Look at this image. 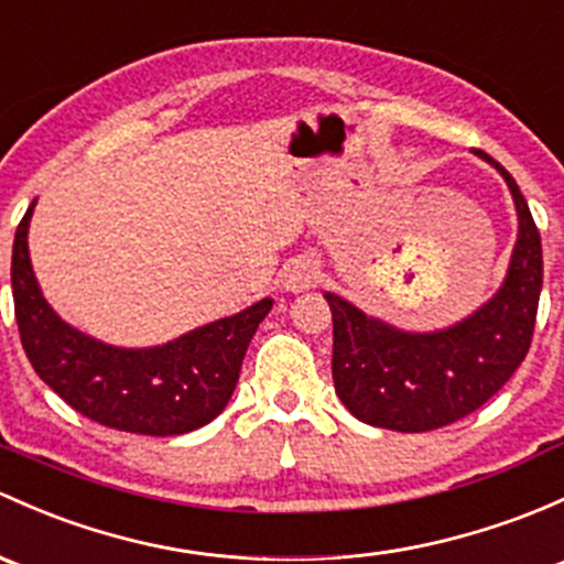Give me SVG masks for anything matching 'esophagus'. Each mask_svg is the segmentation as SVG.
<instances>
[{
    "label": "esophagus",
    "instance_id": "esophagus-1",
    "mask_svg": "<svg viewBox=\"0 0 564 564\" xmlns=\"http://www.w3.org/2000/svg\"><path fill=\"white\" fill-rule=\"evenodd\" d=\"M318 264L313 259H297L286 270V289L289 292H302V289H311L318 278Z\"/></svg>",
    "mask_w": 564,
    "mask_h": 564
}]
</instances>
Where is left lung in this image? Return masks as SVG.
<instances>
[{
  "label": "left lung",
  "mask_w": 564,
  "mask_h": 564,
  "mask_svg": "<svg viewBox=\"0 0 564 564\" xmlns=\"http://www.w3.org/2000/svg\"><path fill=\"white\" fill-rule=\"evenodd\" d=\"M476 153L500 170L519 213V240L495 297L456 327L413 335L324 294L335 329V391L359 422L394 432L459 422L506 387L530 351L543 286L541 232L511 173L489 153Z\"/></svg>",
  "instance_id": "obj_1"
}]
</instances>
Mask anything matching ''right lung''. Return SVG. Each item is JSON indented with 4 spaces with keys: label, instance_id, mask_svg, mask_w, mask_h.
Returning <instances> with one entry per match:
<instances>
[{
    "label": "right lung",
    "instance_id": "right-lung-1",
    "mask_svg": "<svg viewBox=\"0 0 564 564\" xmlns=\"http://www.w3.org/2000/svg\"><path fill=\"white\" fill-rule=\"evenodd\" d=\"M15 229L13 300L23 351L34 372L91 422L134 435H183L218 416L240 378L253 332L270 313L262 300L242 313L156 348H112L51 311L29 262V218Z\"/></svg>",
    "mask_w": 564,
    "mask_h": 564
}]
</instances>
